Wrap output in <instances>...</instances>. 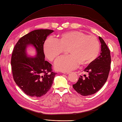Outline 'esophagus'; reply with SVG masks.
Segmentation results:
<instances>
[{"label": "esophagus", "instance_id": "1", "mask_svg": "<svg viewBox=\"0 0 122 122\" xmlns=\"http://www.w3.org/2000/svg\"><path fill=\"white\" fill-rule=\"evenodd\" d=\"M62 73L65 74H68L70 73L69 72H62Z\"/></svg>", "mask_w": 122, "mask_h": 122}]
</instances>
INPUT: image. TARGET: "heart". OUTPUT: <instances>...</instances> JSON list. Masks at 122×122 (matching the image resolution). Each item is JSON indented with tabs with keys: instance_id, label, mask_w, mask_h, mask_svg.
<instances>
[{
	"instance_id": "b5f03b06",
	"label": "heart",
	"mask_w": 122,
	"mask_h": 122,
	"mask_svg": "<svg viewBox=\"0 0 122 122\" xmlns=\"http://www.w3.org/2000/svg\"><path fill=\"white\" fill-rule=\"evenodd\" d=\"M68 49L69 55L57 60L54 66L57 70L71 71L80 64L86 66L97 59L100 52V46L94 36H87L79 31L64 32L57 39L49 38L44 44L43 50L49 60L53 61Z\"/></svg>"
}]
</instances>
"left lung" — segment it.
<instances>
[{"label":"left lung","instance_id":"left-lung-1","mask_svg":"<svg viewBox=\"0 0 122 122\" xmlns=\"http://www.w3.org/2000/svg\"><path fill=\"white\" fill-rule=\"evenodd\" d=\"M101 44L100 55L92 63L89 64L84 71L88 76H80L78 81L73 85V89L80 94L87 96L99 91L107 79L111 68L110 51L103 39L98 37Z\"/></svg>","mask_w":122,"mask_h":122}]
</instances>
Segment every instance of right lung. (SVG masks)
Wrapping results in <instances>:
<instances>
[{
  "mask_svg": "<svg viewBox=\"0 0 122 122\" xmlns=\"http://www.w3.org/2000/svg\"><path fill=\"white\" fill-rule=\"evenodd\" d=\"M53 30L38 29L25 35L18 40L12 52L11 65L15 83L27 95L41 97L50 90L56 73L51 64L45 60L43 45L46 37ZM29 46L36 50V55L29 57Z\"/></svg>",
  "mask_w": 122,
  "mask_h": 122,
  "instance_id": "obj_1",
  "label": "right lung"
}]
</instances>
